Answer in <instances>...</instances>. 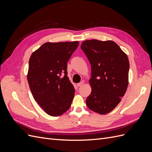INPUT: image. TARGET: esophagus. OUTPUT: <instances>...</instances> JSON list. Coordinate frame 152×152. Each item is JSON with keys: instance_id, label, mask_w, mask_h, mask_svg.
<instances>
[{"instance_id": "obj_1", "label": "esophagus", "mask_w": 152, "mask_h": 152, "mask_svg": "<svg viewBox=\"0 0 152 152\" xmlns=\"http://www.w3.org/2000/svg\"><path fill=\"white\" fill-rule=\"evenodd\" d=\"M83 84H84V82L82 81V82H79V83H78V84H77V86H78V87H81V86H83Z\"/></svg>"}]
</instances>
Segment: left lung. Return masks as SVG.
Returning a JSON list of instances; mask_svg holds the SVG:
<instances>
[{
  "instance_id": "obj_1",
  "label": "left lung",
  "mask_w": 152,
  "mask_h": 152,
  "mask_svg": "<svg viewBox=\"0 0 152 152\" xmlns=\"http://www.w3.org/2000/svg\"><path fill=\"white\" fill-rule=\"evenodd\" d=\"M80 48L91 66L92 91L86 104L93 112L108 113L121 102L127 91L129 70L127 56L112 40H87Z\"/></svg>"
}]
</instances>
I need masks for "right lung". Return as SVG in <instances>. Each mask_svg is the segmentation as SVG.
Returning a JSON list of instances; mask_svg holds the SVG:
<instances>
[{"label":"right lung","mask_w":152,"mask_h":152,"mask_svg":"<svg viewBox=\"0 0 152 152\" xmlns=\"http://www.w3.org/2000/svg\"><path fill=\"white\" fill-rule=\"evenodd\" d=\"M78 41L46 42L31 54L27 80L34 99L50 116L70 108L74 87L67 76V63L77 48Z\"/></svg>","instance_id":"obj_1"}]
</instances>
